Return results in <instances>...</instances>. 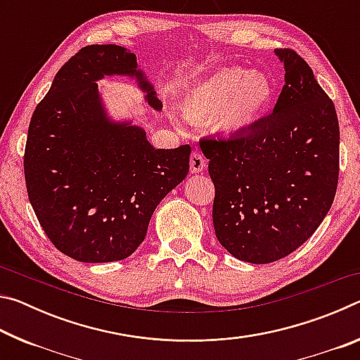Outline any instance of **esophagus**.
I'll use <instances>...</instances> for the list:
<instances>
[{"mask_svg": "<svg viewBox=\"0 0 360 360\" xmlns=\"http://www.w3.org/2000/svg\"><path fill=\"white\" fill-rule=\"evenodd\" d=\"M191 172L192 173H202L206 168V160L200 150H193L191 154Z\"/></svg>", "mask_w": 360, "mask_h": 360, "instance_id": "obj_1", "label": "esophagus"}]
</instances>
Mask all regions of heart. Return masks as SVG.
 I'll use <instances>...</instances> for the list:
<instances>
[{
	"label": "heart",
	"instance_id": "obj_1",
	"mask_svg": "<svg viewBox=\"0 0 360 360\" xmlns=\"http://www.w3.org/2000/svg\"><path fill=\"white\" fill-rule=\"evenodd\" d=\"M275 98V85L265 72L224 68L187 90L182 114L193 122L212 120L214 130L238 138L260 124Z\"/></svg>",
	"mask_w": 360,
	"mask_h": 360
}]
</instances>
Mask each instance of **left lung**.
Listing matches in <instances>:
<instances>
[{"label": "left lung", "instance_id": "1", "mask_svg": "<svg viewBox=\"0 0 360 360\" xmlns=\"http://www.w3.org/2000/svg\"><path fill=\"white\" fill-rule=\"evenodd\" d=\"M284 87L273 114L238 138H203L221 245L243 262L270 264L300 248L324 221L338 184L340 129L308 63L276 49Z\"/></svg>", "mask_w": 360, "mask_h": 360}]
</instances>
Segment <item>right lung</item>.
Masks as SVG:
<instances>
[{"mask_svg": "<svg viewBox=\"0 0 360 360\" xmlns=\"http://www.w3.org/2000/svg\"><path fill=\"white\" fill-rule=\"evenodd\" d=\"M135 79L148 105L162 101L136 56L94 44L71 57L36 106L23 157L30 203L60 252L85 264L127 259L157 205L188 173L191 146L155 149L133 120L108 114L96 81Z\"/></svg>", "mask_w": 360, "mask_h": 360, "instance_id": "right-lung-1", "label": "right lung"}]
</instances>
